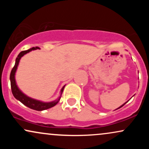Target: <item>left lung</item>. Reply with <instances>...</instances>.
Masks as SVG:
<instances>
[{
    "instance_id": "left-lung-1",
    "label": "left lung",
    "mask_w": 149,
    "mask_h": 149,
    "mask_svg": "<svg viewBox=\"0 0 149 149\" xmlns=\"http://www.w3.org/2000/svg\"><path fill=\"white\" fill-rule=\"evenodd\" d=\"M128 101H129V100H128ZM128 101H127V102H128ZM127 102H125V103H124L123 104V105H122V106H120V107L119 108H118V109H116V110H117V109H120V108H121V107H123V106L125 105V104L126 103H127Z\"/></svg>"
}]
</instances>
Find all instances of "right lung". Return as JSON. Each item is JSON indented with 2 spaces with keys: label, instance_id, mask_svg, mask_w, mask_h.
<instances>
[{
  "label": "right lung",
  "instance_id": "right-lung-1",
  "mask_svg": "<svg viewBox=\"0 0 149 149\" xmlns=\"http://www.w3.org/2000/svg\"><path fill=\"white\" fill-rule=\"evenodd\" d=\"M40 49L38 47H31V48L27 49V50L22 51L18 54L17 57L16 58V60H15V64L13 67V69H12L11 73H10V83H11V89H12V92L13 94V96L15 97V99L19 101L20 102H22V104H24L25 106H26L27 107L30 108V109H33L36 111H43L46 110V109H48L49 108H52L57 104L59 101L60 100V98L61 97V94H62L63 90L65 87L63 86L62 88L61 89L60 91V95L58 97L56 100L52 101V102H42V101L35 100V99L31 98V97L27 96L26 95H25L23 92L18 88L17 85L16 80H15V74H16L17 69L18 65L19 64V61L21 59V58L23 57L24 55L27 53L30 52L31 51L35 50V49Z\"/></svg>",
  "mask_w": 149,
  "mask_h": 149
}]
</instances>
